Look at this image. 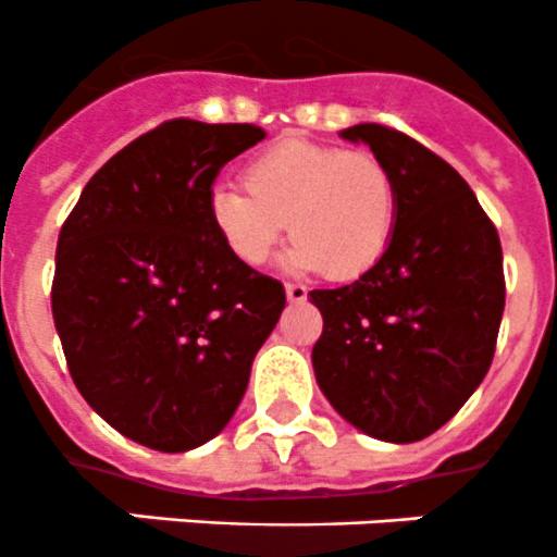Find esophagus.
Returning a JSON list of instances; mask_svg holds the SVG:
<instances>
[{
    "mask_svg": "<svg viewBox=\"0 0 557 557\" xmlns=\"http://www.w3.org/2000/svg\"><path fill=\"white\" fill-rule=\"evenodd\" d=\"M308 289L300 284H286V300L289 302H306Z\"/></svg>",
    "mask_w": 557,
    "mask_h": 557,
    "instance_id": "esophagus-1",
    "label": "esophagus"
}]
</instances>
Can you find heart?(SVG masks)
I'll use <instances>...</instances> for the list:
<instances>
[{"instance_id": "b5f03b06", "label": "heart", "mask_w": 557, "mask_h": 557, "mask_svg": "<svg viewBox=\"0 0 557 557\" xmlns=\"http://www.w3.org/2000/svg\"><path fill=\"white\" fill-rule=\"evenodd\" d=\"M244 186H216L208 211L224 246L249 268L265 265L286 227L295 235L286 268L333 278L366 273L393 240L398 186L368 151L281 137L246 162Z\"/></svg>"}]
</instances>
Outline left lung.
<instances>
[{
	"mask_svg": "<svg viewBox=\"0 0 557 557\" xmlns=\"http://www.w3.org/2000/svg\"><path fill=\"white\" fill-rule=\"evenodd\" d=\"M366 143L398 186L387 251L360 278L313 289L317 384L366 436L411 444L453 420L493 362L504 255L493 222L453 164L382 124L338 132Z\"/></svg>",
	"mask_w": 557,
	"mask_h": 557,
	"instance_id": "8db88e82",
	"label": "left lung"
}]
</instances>
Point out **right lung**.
Instances as JSON below:
<instances>
[{
	"label": "right lung",
	"mask_w": 557,
	"mask_h": 557,
	"mask_svg": "<svg viewBox=\"0 0 557 557\" xmlns=\"http://www.w3.org/2000/svg\"><path fill=\"white\" fill-rule=\"evenodd\" d=\"M265 137L251 124L164 121L94 173L57 246L53 322L86 404L157 453L227 428L284 286L219 238V170Z\"/></svg>",
	"instance_id": "add662e5"
}]
</instances>
